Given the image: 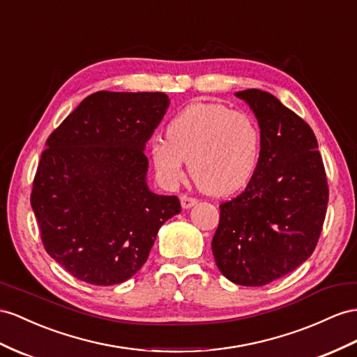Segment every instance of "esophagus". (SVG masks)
Wrapping results in <instances>:
<instances>
[{"label":"esophagus","instance_id":"esophagus-1","mask_svg":"<svg viewBox=\"0 0 357 357\" xmlns=\"http://www.w3.org/2000/svg\"><path fill=\"white\" fill-rule=\"evenodd\" d=\"M197 204V199L196 197H191V196H187V195H184L181 197V205H182V208H191L193 205H196Z\"/></svg>","mask_w":357,"mask_h":357}]
</instances>
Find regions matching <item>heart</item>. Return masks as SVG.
I'll use <instances>...</instances> for the list:
<instances>
[{"label":"heart","instance_id":"obj_1","mask_svg":"<svg viewBox=\"0 0 357 357\" xmlns=\"http://www.w3.org/2000/svg\"><path fill=\"white\" fill-rule=\"evenodd\" d=\"M167 142L153 140L152 161L160 178L175 185L188 161L197 187L213 196L229 195L249 181L257 167L261 132L257 122L223 104L196 102L167 125Z\"/></svg>","mask_w":357,"mask_h":357}]
</instances>
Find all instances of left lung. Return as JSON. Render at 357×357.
I'll return each instance as SVG.
<instances>
[{
  "instance_id": "1",
  "label": "left lung",
  "mask_w": 357,
  "mask_h": 357,
  "mask_svg": "<svg viewBox=\"0 0 357 357\" xmlns=\"http://www.w3.org/2000/svg\"><path fill=\"white\" fill-rule=\"evenodd\" d=\"M261 128L258 166L248 187L220 205L211 243L218 270L244 287H262L296 270L317 248L328 185L310 126L267 91L235 93Z\"/></svg>"
}]
</instances>
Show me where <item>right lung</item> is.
Wrapping results in <instances>:
<instances>
[{
  "label": "right lung",
  "mask_w": 357,
  "mask_h": 357,
  "mask_svg": "<svg viewBox=\"0 0 357 357\" xmlns=\"http://www.w3.org/2000/svg\"><path fill=\"white\" fill-rule=\"evenodd\" d=\"M170 99L161 91L91 93L51 132L36 170L31 208L45 250L72 276L116 285L139 271L176 196L146 184L144 144Z\"/></svg>",
  "instance_id": "obj_1"
}]
</instances>
